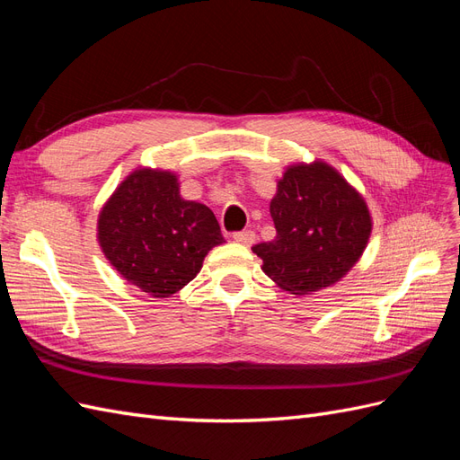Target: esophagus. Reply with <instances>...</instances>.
Returning <instances> with one entry per match:
<instances>
[{"label":"esophagus","mask_w":460,"mask_h":460,"mask_svg":"<svg viewBox=\"0 0 460 460\" xmlns=\"http://www.w3.org/2000/svg\"><path fill=\"white\" fill-rule=\"evenodd\" d=\"M234 240L238 242V243H243V245H253L255 243V232H252V230L235 232L234 234Z\"/></svg>","instance_id":"obj_1"}]
</instances>
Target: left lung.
I'll list each match as a JSON object with an SVG mask.
<instances>
[{"mask_svg":"<svg viewBox=\"0 0 460 460\" xmlns=\"http://www.w3.org/2000/svg\"><path fill=\"white\" fill-rule=\"evenodd\" d=\"M276 238L259 243L262 272L291 296L338 284L363 257L372 234L365 198L323 159L291 163L270 201Z\"/></svg>","mask_w":460,"mask_h":460,"instance_id":"8db88e82","label":"left lung"}]
</instances>
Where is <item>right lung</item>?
Here are the masks:
<instances>
[{
	"instance_id": "obj_1",
	"label": "right lung",
	"mask_w": 460,
	"mask_h": 460,
	"mask_svg": "<svg viewBox=\"0 0 460 460\" xmlns=\"http://www.w3.org/2000/svg\"><path fill=\"white\" fill-rule=\"evenodd\" d=\"M211 208L180 196L178 174L137 166L103 203L97 243L124 280L151 297L188 286L225 243Z\"/></svg>"
}]
</instances>
